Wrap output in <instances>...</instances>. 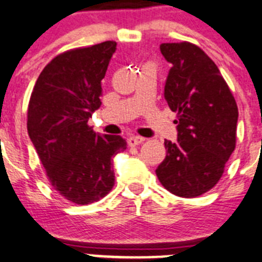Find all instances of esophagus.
I'll return each instance as SVG.
<instances>
[{"label":"esophagus","instance_id":"obj_1","mask_svg":"<svg viewBox=\"0 0 262 262\" xmlns=\"http://www.w3.org/2000/svg\"><path fill=\"white\" fill-rule=\"evenodd\" d=\"M143 141H145V138H143V137L130 136L128 138V145L129 146H137V145H140V143H142Z\"/></svg>","mask_w":262,"mask_h":262}]
</instances>
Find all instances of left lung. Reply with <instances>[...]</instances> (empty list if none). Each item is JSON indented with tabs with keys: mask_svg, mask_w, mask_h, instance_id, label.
Instances as JSON below:
<instances>
[{
	"mask_svg": "<svg viewBox=\"0 0 262 262\" xmlns=\"http://www.w3.org/2000/svg\"><path fill=\"white\" fill-rule=\"evenodd\" d=\"M172 65L164 99L178 112V141H164L167 155L155 169L167 190L192 199L222 178L236 143L237 105L214 61L194 44H160Z\"/></svg>",
	"mask_w": 262,
	"mask_h": 262,
	"instance_id": "left-lung-1",
	"label": "left lung"
}]
</instances>
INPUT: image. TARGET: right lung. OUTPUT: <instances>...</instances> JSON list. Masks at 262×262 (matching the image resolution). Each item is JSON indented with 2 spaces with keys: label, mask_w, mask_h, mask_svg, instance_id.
<instances>
[{
  "label": "right lung",
  "mask_w": 262,
  "mask_h": 262,
  "mask_svg": "<svg viewBox=\"0 0 262 262\" xmlns=\"http://www.w3.org/2000/svg\"><path fill=\"white\" fill-rule=\"evenodd\" d=\"M115 51L116 41H104L58 55L40 73L28 103V136L47 178L74 204L110 193L112 158L126 148L121 136H100L87 125L102 105V79Z\"/></svg>",
  "instance_id": "1"
}]
</instances>
